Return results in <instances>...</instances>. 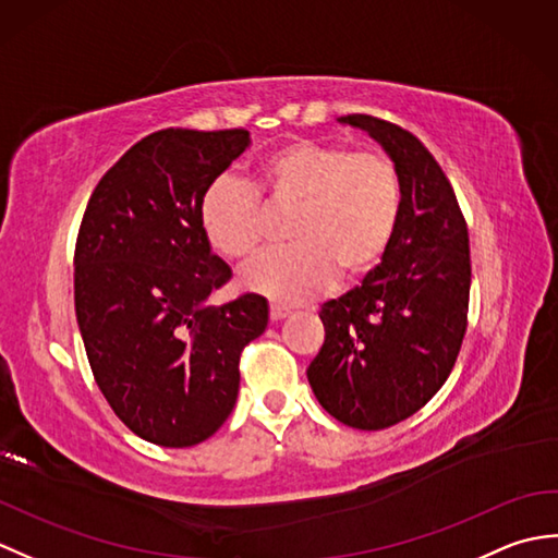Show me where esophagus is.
<instances>
[{"instance_id":"34e87169","label":"esophagus","mask_w":558,"mask_h":558,"mask_svg":"<svg viewBox=\"0 0 558 558\" xmlns=\"http://www.w3.org/2000/svg\"><path fill=\"white\" fill-rule=\"evenodd\" d=\"M288 314H290L288 306H282V304H270V318H272V322H280V318H286Z\"/></svg>"}]
</instances>
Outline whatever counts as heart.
<instances>
[{
  "label": "heart",
  "instance_id": "obj_1",
  "mask_svg": "<svg viewBox=\"0 0 558 558\" xmlns=\"http://www.w3.org/2000/svg\"><path fill=\"white\" fill-rule=\"evenodd\" d=\"M252 186L218 177L198 201L208 244L232 260L252 258L266 240V213L292 208L290 246L246 266L242 286L278 302H302L336 280H360L386 256L400 220L402 182L381 150H352L294 138L258 160Z\"/></svg>",
  "mask_w": 558,
  "mask_h": 558
}]
</instances>
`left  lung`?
<instances>
[{
    "label": "left lung",
    "mask_w": 558,
    "mask_h": 558,
    "mask_svg": "<svg viewBox=\"0 0 558 558\" xmlns=\"http://www.w3.org/2000/svg\"><path fill=\"white\" fill-rule=\"evenodd\" d=\"M362 126L398 165L400 220L362 286L322 306L326 338L306 376L324 410L352 429L412 417L453 372L468 330L470 236L448 177L417 136L372 114Z\"/></svg>",
    "instance_id": "1"
}]
</instances>
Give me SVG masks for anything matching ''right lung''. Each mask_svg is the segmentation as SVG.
Listing matches in <instances>:
<instances>
[{"mask_svg":"<svg viewBox=\"0 0 558 558\" xmlns=\"http://www.w3.org/2000/svg\"><path fill=\"white\" fill-rule=\"evenodd\" d=\"M248 146L246 129H162L93 189L74 252L76 322L112 412L146 441L186 448L230 417L242 350L266 330L254 292L208 306L232 278L198 201Z\"/></svg>","mask_w":558,"mask_h":558,"instance_id":"add662e5","label":"right lung"}]
</instances>
